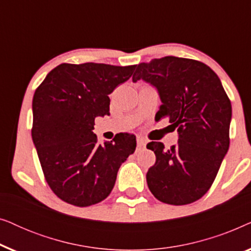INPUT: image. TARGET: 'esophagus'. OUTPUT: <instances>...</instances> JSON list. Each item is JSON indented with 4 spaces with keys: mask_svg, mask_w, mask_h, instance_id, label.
Instances as JSON below:
<instances>
[{
    "mask_svg": "<svg viewBox=\"0 0 251 251\" xmlns=\"http://www.w3.org/2000/svg\"><path fill=\"white\" fill-rule=\"evenodd\" d=\"M146 146V140L144 138H137V149L138 150H142V149H145Z\"/></svg>",
    "mask_w": 251,
    "mask_h": 251,
    "instance_id": "esophagus-1",
    "label": "esophagus"
}]
</instances>
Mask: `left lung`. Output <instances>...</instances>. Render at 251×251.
I'll return each mask as SVG.
<instances>
[{
    "instance_id": "1",
    "label": "left lung",
    "mask_w": 251,
    "mask_h": 251,
    "mask_svg": "<svg viewBox=\"0 0 251 251\" xmlns=\"http://www.w3.org/2000/svg\"><path fill=\"white\" fill-rule=\"evenodd\" d=\"M157 89V118H169L177 145L151 142L156 161L146 174L150 191L163 203L183 205L211 187L229 146L231 101L217 74L201 61L167 56L138 65L132 81Z\"/></svg>"
}]
</instances>
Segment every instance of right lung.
I'll list each match as a JSON object with an SVG mask.
<instances>
[{
	"label": "right lung",
	"mask_w": 251,
	"mask_h": 251,
	"mask_svg": "<svg viewBox=\"0 0 251 251\" xmlns=\"http://www.w3.org/2000/svg\"><path fill=\"white\" fill-rule=\"evenodd\" d=\"M136 65L60 64L35 90L32 138L48 185L76 207L106 199L119 168L136 150V137L120 133L104 145L92 132L95 119L109 114V97Z\"/></svg>",
	"instance_id": "right-lung-1"
}]
</instances>
